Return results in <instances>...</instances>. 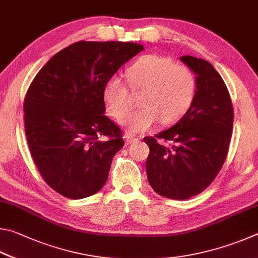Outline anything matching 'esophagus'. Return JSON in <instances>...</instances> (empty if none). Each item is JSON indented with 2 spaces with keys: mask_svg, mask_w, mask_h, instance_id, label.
Here are the masks:
<instances>
[{
  "mask_svg": "<svg viewBox=\"0 0 258 258\" xmlns=\"http://www.w3.org/2000/svg\"><path fill=\"white\" fill-rule=\"evenodd\" d=\"M124 139H125L126 144H133V143H135V142H137V141H138V138H137V137H135L134 135H126V136L124 137Z\"/></svg>",
  "mask_w": 258,
  "mask_h": 258,
  "instance_id": "obj_1",
  "label": "esophagus"
}]
</instances>
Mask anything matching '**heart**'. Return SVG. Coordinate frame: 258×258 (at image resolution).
<instances>
[{
  "instance_id": "1",
  "label": "heart",
  "mask_w": 258,
  "mask_h": 258,
  "mask_svg": "<svg viewBox=\"0 0 258 258\" xmlns=\"http://www.w3.org/2000/svg\"><path fill=\"white\" fill-rule=\"evenodd\" d=\"M134 90H142L138 110L128 113V88L117 77L108 79L103 87L102 99L107 114L120 120L126 132L145 133L161 120L170 124L184 115L196 96V79L192 71L182 64L157 54L143 55L128 67L125 72Z\"/></svg>"
}]
</instances>
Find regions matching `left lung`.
<instances>
[{
    "instance_id": "1",
    "label": "left lung",
    "mask_w": 258,
    "mask_h": 258,
    "mask_svg": "<svg viewBox=\"0 0 258 258\" xmlns=\"http://www.w3.org/2000/svg\"><path fill=\"white\" fill-rule=\"evenodd\" d=\"M196 76V96L184 115L171 128L144 138L148 182L159 195L183 201L202 192L215 179L228 154L233 107L223 79L210 62L180 57ZM172 141L171 148L157 138Z\"/></svg>"
}]
</instances>
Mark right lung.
Segmentation results:
<instances>
[{"instance_id":"right-lung-1","label":"right lung","mask_w":258,"mask_h":258,"mask_svg":"<svg viewBox=\"0 0 258 258\" xmlns=\"http://www.w3.org/2000/svg\"><path fill=\"white\" fill-rule=\"evenodd\" d=\"M143 49L136 43H75L49 58L31 83L24 104L27 142L45 182L62 196L81 200L105 184L124 142L104 114L103 87Z\"/></svg>"}]
</instances>
